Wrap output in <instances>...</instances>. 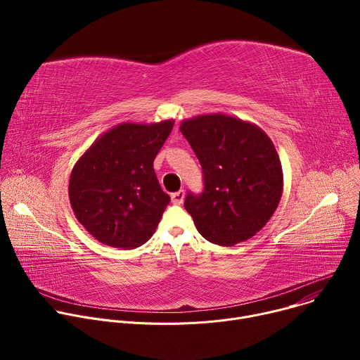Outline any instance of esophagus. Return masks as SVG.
<instances>
[{
    "instance_id": "1",
    "label": "esophagus",
    "mask_w": 360,
    "mask_h": 360,
    "mask_svg": "<svg viewBox=\"0 0 360 360\" xmlns=\"http://www.w3.org/2000/svg\"><path fill=\"white\" fill-rule=\"evenodd\" d=\"M184 198H185V192L181 189V191H176V192H174V193H171V200L174 202V203H176V205H179V203H182L184 202Z\"/></svg>"
}]
</instances>
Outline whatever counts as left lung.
Here are the masks:
<instances>
[{"instance_id": "obj_1", "label": "left lung", "mask_w": 360, "mask_h": 360, "mask_svg": "<svg viewBox=\"0 0 360 360\" xmlns=\"http://www.w3.org/2000/svg\"><path fill=\"white\" fill-rule=\"evenodd\" d=\"M179 129L203 169V192L185 198L198 232L221 246L259 232L283 191L282 164L271 138L258 125L219 112L185 120Z\"/></svg>"}]
</instances>
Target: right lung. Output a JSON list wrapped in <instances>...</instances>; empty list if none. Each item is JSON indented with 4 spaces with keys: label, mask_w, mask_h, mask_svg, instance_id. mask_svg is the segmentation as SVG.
<instances>
[{
    "label": "right lung",
    "mask_w": 360,
    "mask_h": 360,
    "mask_svg": "<svg viewBox=\"0 0 360 360\" xmlns=\"http://www.w3.org/2000/svg\"><path fill=\"white\" fill-rule=\"evenodd\" d=\"M174 120L124 122L102 134L82 153L70 176V202L78 222L101 243L134 249L155 232L171 198L153 160Z\"/></svg>",
    "instance_id": "add662e5"
}]
</instances>
